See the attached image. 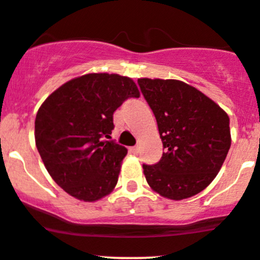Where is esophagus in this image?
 Masks as SVG:
<instances>
[{
  "mask_svg": "<svg viewBox=\"0 0 260 260\" xmlns=\"http://www.w3.org/2000/svg\"><path fill=\"white\" fill-rule=\"evenodd\" d=\"M138 150H140V147H138V146H133V147L129 148V151H131V152H132V153H137Z\"/></svg>",
  "mask_w": 260,
  "mask_h": 260,
  "instance_id": "1",
  "label": "esophagus"
}]
</instances>
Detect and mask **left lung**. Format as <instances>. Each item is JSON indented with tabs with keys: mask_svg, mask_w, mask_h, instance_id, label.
I'll return each instance as SVG.
<instances>
[{
	"mask_svg": "<svg viewBox=\"0 0 260 260\" xmlns=\"http://www.w3.org/2000/svg\"><path fill=\"white\" fill-rule=\"evenodd\" d=\"M155 114L165 152L155 165L143 164L148 185L180 201L207 188L231 146L225 110L196 87L179 80L138 79Z\"/></svg>",
	"mask_w": 260,
	"mask_h": 260,
	"instance_id": "8db88e82",
	"label": "left lung"
}]
</instances>
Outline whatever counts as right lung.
<instances>
[{"label": "right lung", "instance_id": "obj_1", "mask_svg": "<svg viewBox=\"0 0 260 260\" xmlns=\"http://www.w3.org/2000/svg\"><path fill=\"white\" fill-rule=\"evenodd\" d=\"M140 98L132 79L87 74L49 95L35 118V145L53 180L85 202L105 197L117 185L127 148L112 138L113 114Z\"/></svg>", "mask_w": 260, "mask_h": 260}]
</instances>
